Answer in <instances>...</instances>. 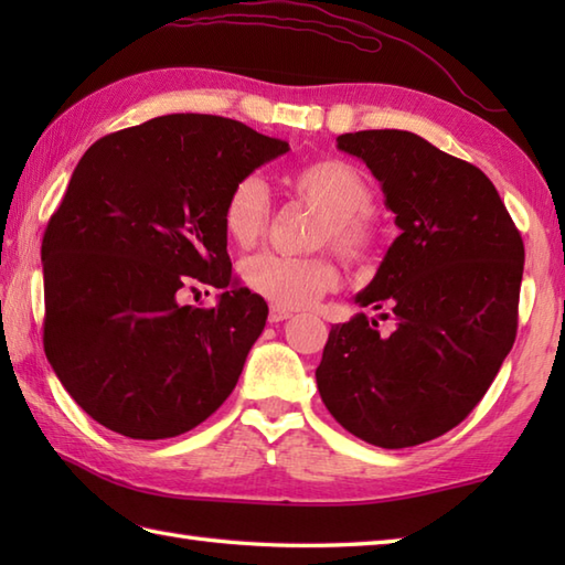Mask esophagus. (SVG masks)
Segmentation results:
<instances>
[{"label": "esophagus", "instance_id": "esophagus-1", "mask_svg": "<svg viewBox=\"0 0 565 565\" xmlns=\"http://www.w3.org/2000/svg\"><path fill=\"white\" fill-rule=\"evenodd\" d=\"M289 318H291V310L279 308V306L269 308V322H281V320H289Z\"/></svg>", "mask_w": 565, "mask_h": 565}]
</instances>
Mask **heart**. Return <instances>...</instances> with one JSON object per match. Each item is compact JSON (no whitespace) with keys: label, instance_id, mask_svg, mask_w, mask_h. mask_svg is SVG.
<instances>
[{"label":"heart","instance_id":"b5f03b06","mask_svg":"<svg viewBox=\"0 0 565 565\" xmlns=\"http://www.w3.org/2000/svg\"><path fill=\"white\" fill-rule=\"evenodd\" d=\"M291 186L303 201L322 213L318 245H330L352 264H364L381 243V223L369 211L371 186L354 164L318 160L291 177ZM271 196L262 177L249 174L233 186L223 209V227L239 247L255 245L269 225ZM243 279L249 291L279 308L313 306L338 286V269L328 257H284L262 252L245 259Z\"/></svg>","mask_w":565,"mask_h":565}]
</instances>
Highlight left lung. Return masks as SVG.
Returning a JSON list of instances; mask_svg holds the SVG:
<instances>
[{
    "label": "left lung",
    "instance_id": "left-lung-1",
    "mask_svg": "<svg viewBox=\"0 0 565 565\" xmlns=\"http://www.w3.org/2000/svg\"><path fill=\"white\" fill-rule=\"evenodd\" d=\"M338 148L364 160L401 235L332 326L316 369L320 398L354 437L405 449L441 437L481 403L518 334L524 243L476 164L407 130H359Z\"/></svg>",
    "mask_w": 565,
    "mask_h": 565
}]
</instances>
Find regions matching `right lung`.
Segmentation results:
<instances>
[{
	"label": "right lung",
	"mask_w": 565,
	"mask_h": 565,
	"mask_svg": "<svg viewBox=\"0 0 565 565\" xmlns=\"http://www.w3.org/2000/svg\"><path fill=\"white\" fill-rule=\"evenodd\" d=\"M289 142L223 116L172 114L99 138L47 221L43 347L65 391L130 439L184 435L243 374L269 308L233 286L223 209ZM196 282L224 294L184 307Z\"/></svg>",
	"instance_id": "1"
}]
</instances>
